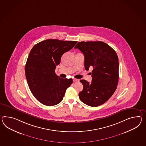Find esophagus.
<instances>
[{
    "mask_svg": "<svg viewBox=\"0 0 146 146\" xmlns=\"http://www.w3.org/2000/svg\"><path fill=\"white\" fill-rule=\"evenodd\" d=\"M79 81L78 79H76V78H73V82H78Z\"/></svg>",
    "mask_w": 146,
    "mask_h": 146,
    "instance_id": "esophagus-1",
    "label": "esophagus"
}]
</instances>
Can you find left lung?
<instances>
[{
	"mask_svg": "<svg viewBox=\"0 0 146 146\" xmlns=\"http://www.w3.org/2000/svg\"><path fill=\"white\" fill-rule=\"evenodd\" d=\"M84 55L86 70L93 67L92 82L81 80L83 89L79 93L80 100L96 107L110 98L119 80V60L115 50L103 42H81L75 46Z\"/></svg>",
	"mask_w": 146,
	"mask_h": 146,
	"instance_id": "8db88e82",
	"label": "left lung"
}]
</instances>
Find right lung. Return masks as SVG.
<instances>
[{"label": "right lung", "instance_id": "add662e5", "mask_svg": "<svg viewBox=\"0 0 146 146\" xmlns=\"http://www.w3.org/2000/svg\"><path fill=\"white\" fill-rule=\"evenodd\" d=\"M76 43L46 39L35 45L31 50L25 65V75L31 92L39 102L53 106L62 101L73 80L60 78L55 70L63 54Z\"/></svg>", "mask_w": 146, "mask_h": 146}]
</instances>
